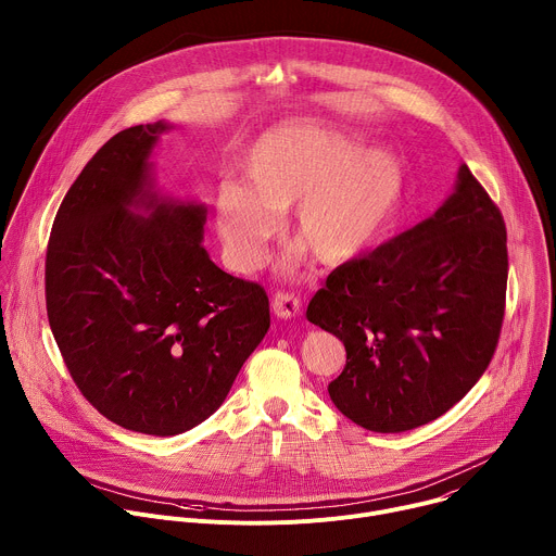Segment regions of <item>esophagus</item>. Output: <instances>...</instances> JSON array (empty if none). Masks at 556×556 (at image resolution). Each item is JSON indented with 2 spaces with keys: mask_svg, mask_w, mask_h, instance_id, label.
Segmentation results:
<instances>
[{
  "mask_svg": "<svg viewBox=\"0 0 556 556\" xmlns=\"http://www.w3.org/2000/svg\"><path fill=\"white\" fill-rule=\"evenodd\" d=\"M273 312L279 316V319H294L301 312V301L294 292H275L273 296Z\"/></svg>",
  "mask_w": 556,
  "mask_h": 556,
  "instance_id": "1",
  "label": "esophagus"
}]
</instances>
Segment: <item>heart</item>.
<instances>
[{
    "label": "heart",
    "instance_id": "obj_1",
    "mask_svg": "<svg viewBox=\"0 0 556 556\" xmlns=\"http://www.w3.org/2000/svg\"><path fill=\"white\" fill-rule=\"evenodd\" d=\"M242 172L247 185L228 180L215 198L226 255L242 273L264 264L277 213L294 206V240L316 262L339 266L374 247L403 195V172L389 153L358 151L348 134L314 123L260 136L242 157Z\"/></svg>",
    "mask_w": 556,
    "mask_h": 556
}]
</instances>
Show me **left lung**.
Returning <instances> with one entry per match:
<instances>
[{"mask_svg":"<svg viewBox=\"0 0 556 556\" xmlns=\"http://www.w3.org/2000/svg\"><path fill=\"white\" fill-rule=\"evenodd\" d=\"M506 281L504 215L462 165L433 217L345 262L312 296L307 321L348 352L328 387L337 409L376 433L446 414L493 361Z\"/></svg>","mask_w":556,"mask_h":556,"instance_id":"1","label":"left lung"}]
</instances>
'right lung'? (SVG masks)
I'll return each instance as SVG.
<instances>
[{"instance_id":"right-lung-1","label":"right lung","mask_w":556,"mask_h":556,"mask_svg":"<svg viewBox=\"0 0 556 556\" xmlns=\"http://www.w3.org/2000/svg\"><path fill=\"white\" fill-rule=\"evenodd\" d=\"M163 129H123L92 155L46 251L48 321L74 384L114 425L157 438L204 422L270 328L266 290L202 249L204 206L147 191Z\"/></svg>"}]
</instances>
